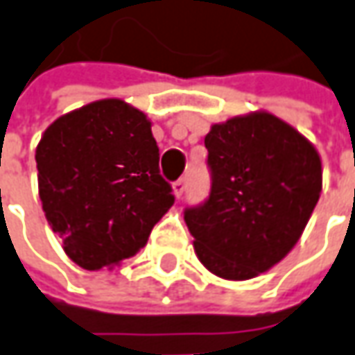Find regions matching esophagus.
I'll return each mask as SVG.
<instances>
[{
  "label": "esophagus",
  "instance_id": "esophagus-1",
  "mask_svg": "<svg viewBox=\"0 0 355 355\" xmlns=\"http://www.w3.org/2000/svg\"><path fill=\"white\" fill-rule=\"evenodd\" d=\"M173 189H175V196L177 198H182L184 190H187V178H178L173 182Z\"/></svg>",
  "mask_w": 355,
  "mask_h": 355
}]
</instances>
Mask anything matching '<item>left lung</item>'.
Wrapping results in <instances>:
<instances>
[{"label": "left lung", "mask_w": 355, "mask_h": 355, "mask_svg": "<svg viewBox=\"0 0 355 355\" xmlns=\"http://www.w3.org/2000/svg\"><path fill=\"white\" fill-rule=\"evenodd\" d=\"M204 145L210 194L184 208L194 251L214 275L251 279L299 241L322 190L320 157L265 112L216 123Z\"/></svg>", "instance_id": "obj_1"}]
</instances>
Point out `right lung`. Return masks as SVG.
<instances>
[{"mask_svg": "<svg viewBox=\"0 0 355 355\" xmlns=\"http://www.w3.org/2000/svg\"><path fill=\"white\" fill-rule=\"evenodd\" d=\"M35 159L44 216L68 257L88 271L133 257L175 204L151 121L121 100L58 117Z\"/></svg>", "mask_w": 355, "mask_h": 355, "instance_id": "1", "label": "right lung"}]
</instances>
